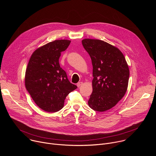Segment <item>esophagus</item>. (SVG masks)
I'll use <instances>...</instances> for the list:
<instances>
[{
  "mask_svg": "<svg viewBox=\"0 0 156 156\" xmlns=\"http://www.w3.org/2000/svg\"><path fill=\"white\" fill-rule=\"evenodd\" d=\"M82 84H83V83H82V82L78 83H77V86L79 87H80V86L82 85Z\"/></svg>",
  "mask_w": 156,
  "mask_h": 156,
  "instance_id": "1",
  "label": "esophagus"
}]
</instances>
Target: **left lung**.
Masks as SVG:
<instances>
[{"label": "left lung", "instance_id": "left-lung-1", "mask_svg": "<svg viewBox=\"0 0 156 156\" xmlns=\"http://www.w3.org/2000/svg\"><path fill=\"white\" fill-rule=\"evenodd\" d=\"M93 65V93L88 105L98 112L114 107L125 94L129 80L128 65L116 47L99 39L82 40Z\"/></svg>", "mask_w": 156, "mask_h": 156}]
</instances>
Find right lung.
<instances>
[{"label": "right lung", "instance_id": "obj_1", "mask_svg": "<svg viewBox=\"0 0 156 156\" xmlns=\"http://www.w3.org/2000/svg\"><path fill=\"white\" fill-rule=\"evenodd\" d=\"M71 41L55 40L37 48L31 55L25 73L27 91L36 105L48 112L63 107L65 99L77 86L60 67L59 58Z\"/></svg>", "mask_w": 156, "mask_h": 156}]
</instances>
